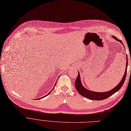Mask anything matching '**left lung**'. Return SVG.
<instances>
[{"instance_id": "8db88e82", "label": "left lung", "mask_w": 131, "mask_h": 131, "mask_svg": "<svg viewBox=\"0 0 131 131\" xmlns=\"http://www.w3.org/2000/svg\"><path fill=\"white\" fill-rule=\"evenodd\" d=\"M113 38L116 39V40L119 41L123 44V42L122 41L119 39H118L117 37L113 36H112ZM124 46V45H123ZM127 61H126V66L125 68V72L124 73V76L120 82V83L118 84L115 88H114L113 90H111L109 91L105 92H93L92 91H90L88 89H85L84 87L82 85V83H81V80L80 77V74L78 71V74L77 77V79L75 81V83H74V85H75L76 89L78 92V93L80 95L82 96L89 99L90 100H103L109 97V96L113 95L115 93L117 92L118 91H119L122 86L123 85V84L125 82V80L126 78V73H127V64H128V60L127 58H126Z\"/></svg>"}]
</instances>
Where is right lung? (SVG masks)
Masks as SVG:
<instances>
[{
	"label": "right lung",
	"instance_id": "right-lung-1",
	"mask_svg": "<svg viewBox=\"0 0 131 131\" xmlns=\"http://www.w3.org/2000/svg\"><path fill=\"white\" fill-rule=\"evenodd\" d=\"M56 84H57V83H55V85H54V88H53V89H52V91H51V92H49V93H48V94H47V95H45V96H43V97H41V98H39V99H42V98H43V97H45V96H47V95H48V94H49V93H51V92H52V90H53V89H54V87H55V85H56Z\"/></svg>",
	"mask_w": 131,
	"mask_h": 131
}]
</instances>
